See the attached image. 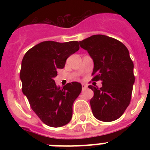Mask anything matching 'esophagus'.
Masks as SVG:
<instances>
[{
    "label": "esophagus",
    "mask_w": 150,
    "mask_h": 150,
    "mask_svg": "<svg viewBox=\"0 0 150 150\" xmlns=\"http://www.w3.org/2000/svg\"><path fill=\"white\" fill-rule=\"evenodd\" d=\"M82 89L84 90V89H86L87 88V86L86 84H82Z\"/></svg>",
    "instance_id": "1"
}]
</instances>
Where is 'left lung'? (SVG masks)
I'll return each instance as SVG.
<instances>
[{"label": "left lung", "instance_id": "obj_1", "mask_svg": "<svg viewBox=\"0 0 150 150\" xmlns=\"http://www.w3.org/2000/svg\"><path fill=\"white\" fill-rule=\"evenodd\" d=\"M93 60V81L102 87L89 86L94 93L90 100L93 116L109 122L119 118L130 103L135 76L134 64L125 46L116 39L93 35L79 41Z\"/></svg>", "mask_w": 150, "mask_h": 150}]
</instances>
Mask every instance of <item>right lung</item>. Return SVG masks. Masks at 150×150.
Instances as JSON below:
<instances>
[{
  "label": "right lung",
  "instance_id": "add662e5",
  "mask_svg": "<svg viewBox=\"0 0 150 150\" xmlns=\"http://www.w3.org/2000/svg\"><path fill=\"white\" fill-rule=\"evenodd\" d=\"M79 50L78 41H44L29 49L22 59V92L32 110L50 127L65 125L72 117L73 103L82 91V85L72 82L60 88L54 79L68 57Z\"/></svg>",
  "mask_w": 150,
  "mask_h": 150
}]
</instances>
